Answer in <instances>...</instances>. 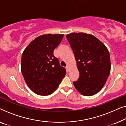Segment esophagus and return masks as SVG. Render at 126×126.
<instances>
[{
    "label": "esophagus",
    "instance_id": "34e87169",
    "mask_svg": "<svg viewBox=\"0 0 126 126\" xmlns=\"http://www.w3.org/2000/svg\"><path fill=\"white\" fill-rule=\"evenodd\" d=\"M65 68H66V70L67 72L70 71V67H69V66H67L66 67H65Z\"/></svg>",
    "mask_w": 126,
    "mask_h": 126
}]
</instances>
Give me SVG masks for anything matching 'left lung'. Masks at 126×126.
Here are the masks:
<instances>
[{
  "label": "left lung",
  "mask_w": 126,
  "mask_h": 126,
  "mask_svg": "<svg viewBox=\"0 0 126 126\" xmlns=\"http://www.w3.org/2000/svg\"><path fill=\"white\" fill-rule=\"evenodd\" d=\"M66 38L73 51L80 75L78 80L74 81V86L84 96L96 94L103 87L110 73L109 50L93 35L71 33Z\"/></svg>",
  "instance_id": "obj_1"
}]
</instances>
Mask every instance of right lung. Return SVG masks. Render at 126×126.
Wrapping results in <instances>:
<instances>
[{
	"label": "right lung",
	"instance_id": "obj_1",
	"mask_svg": "<svg viewBox=\"0 0 126 126\" xmlns=\"http://www.w3.org/2000/svg\"><path fill=\"white\" fill-rule=\"evenodd\" d=\"M63 34L40 35L30 43L22 54L21 71L30 89L39 95H49L66 74L54 50L61 43Z\"/></svg>",
	"mask_w": 126,
	"mask_h": 126
}]
</instances>
